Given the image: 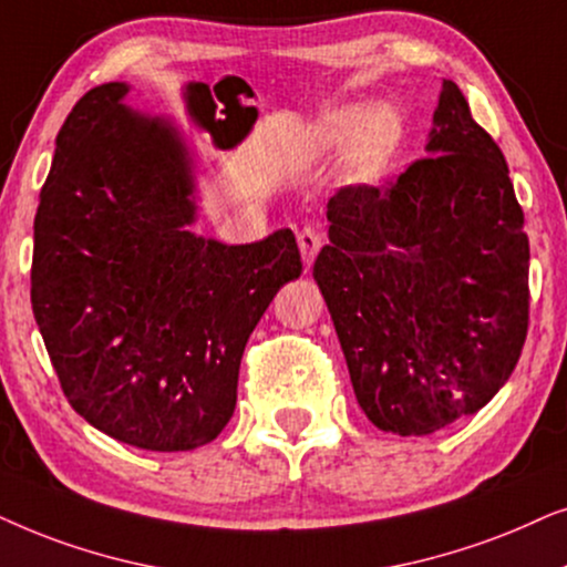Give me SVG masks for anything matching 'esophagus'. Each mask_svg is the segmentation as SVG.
I'll return each instance as SVG.
<instances>
[{"label":"esophagus","instance_id":"esophagus-1","mask_svg":"<svg viewBox=\"0 0 567 567\" xmlns=\"http://www.w3.org/2000/svg\"><path fill=\"white\" fill-rule=\"evenodd\" d=\"M321 244H323V236L319 230L313 228H303L298 233V246H300V256H303V264L306 267H311L316 254L321 251Z\"/></svg>","mask_w":567,"mask_h":567}]
</instances>
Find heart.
I'll return each mask as SVG.
<instances>
[{"mask_svg":"<svg viewBox=\"0 0 567 567\" xmlns=\"http://www.w3.org/2000/svg\"><path fill=\"white\" fill-rule=\"evenodd\" d=\"M404 137V121L391 105H339L321 113L319 118L306 126L298 140L300 161L311 163L334 155L350 145L352 138V165L360 176H371L386 165L396 153Z\"/></svg>","mask_w":567,"mask_h":567,"instance_id":"1","label":"heart"}]
</instances>
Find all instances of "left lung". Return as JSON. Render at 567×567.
<instances>
[{
  "instance_id": "1",
  "label": "left lung",
  "mask_w": 567,
  "mask_h": 567,
  "mask_svg": "<svg viewBox=\"0 0 567 567\" xmlns=\"http://www.w3.org/2000/svg\"><path fill=\"white\" fill-rule=\"evenodd\" d=\"M425 157L344 186L313 264L354 396L375 427L430 435L482 410L529 331V238L508 163L443 80Z\"/></svg>"
}]
</instances>
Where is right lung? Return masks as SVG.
I'll use <instances>...</instances> for the list:
<instances>
[{
	"label": "right lung",
	"instance_id": "obj_1",
	"mask_svg": "<svg viewBox=\"0 0 567 567\" xmlns=\"http://www.w3.org/2000/svg\"><path fill=\"white\" fill-rule=\"evenodd\" d=\"M87 90L56 134L33 223L30 303L72 410L145 451L215 441L261 313L303 261L292 230L225 246L188 233L194 178L171 124Z\"/></svg>",
	"mask_w": 567,
	"mask_h": 567
}]
</instances>
